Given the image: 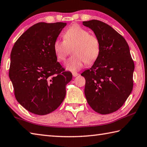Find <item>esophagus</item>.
Instances as JSON below:
<instances>
[{"label":"esophagus","mask_w":147,"mask_h":147,"mask_svg":"<svg viewBox=\"0 0 147 147\" xmlns=\"http://www.w3.org/2000/svg\"><path fill=\"white\" fill-rule=\"evenodd\" d=\"M72 74H73V76L74 77H76V76L79 75V74L78 73H76V72H73V73H72Z\"/></svg>","instance_id":"esophagus-1"}]
</instances>
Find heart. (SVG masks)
I'll return each mask as SVG.
<instances>
[{"label": "heart", "mask_w": 147, "mask_h": 147, "mask_svg": "<svg viewBox=\"0 0 147 147\" xmlns=\"http://www.w3.org/2000/svg\"><path fill=\"white\" fill-rule=\"evenodd\" d=\"M64 41L57 39L54 42L53 50L57 59L63 62L72 49L73 55L65 64L68 71H79L85 62L91 64L98 57L100 42L97 37L78 25L71 26L63 34Z\"/></svg>", "instance_id": "obj_1"}]
</instances>
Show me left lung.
<instances>
[{"label": "left lung", "instance_id": "obj_1", "mask_svg": "<svg viewBox=\"0 0 147 147\" xmlns=\"http://www.w3.org/2000/svg\"><path fill=\"white\" fill-rule=\"evenodd\" d=\"M100 42V52L92 66L81 75L85 78L87 102L97 113H111L124 104L133 87L134 64L125 39L105 23L83 22Z\"/></svg>", "mask_w": 147, "mask_h": 147}]
</instances>
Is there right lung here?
Wrapping results in <instances>:
<instances>
[{
    "mask_svg": "<svg viewBox=\"0 0 147 147\" xmlns=\"http://www.w3.org/2000/svg\"><path fill=\"white\" fill-rule=\"evenodd\" d=\"M66 25L37 23L19 37L11 50L9 76L15 97L34 114L45 115L55 110L73 78L57 62L53 50L54 42Z\"/></svg>",
    "mask_w": 147,
    "mask_h": 147,
    "instance_id": "1",
    "label": "right lung"
}]
</instances>
